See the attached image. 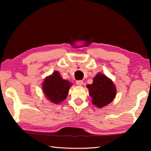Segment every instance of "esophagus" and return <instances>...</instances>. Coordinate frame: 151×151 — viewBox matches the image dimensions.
<instances>
[{"instance_id":"34e87169","label":"esophagus","mask_w":151,"mask_h":151,"mask_svg":"<svg viewBox=\"0 0 151 151\" xmlns=\"http://www.w3.org/2000/svg\"><path fill=\"white\" fill-rule=\"evenodd\" d=\"M76 84L78 86H82V85H83V81H76Z\"/></svg>"}]
</instances>
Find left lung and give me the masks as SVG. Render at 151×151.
<instances>
[{
  "label": "left lung",
  "instance_id": "obj_1",
  "mask_svg": "<svg viewBox=\"0 0 151 151\" xmlns=\"http://www.w3.org/2000/svg\"><path fill=\"white\" fill-rule=\"evenodd\" d=\"M92 103L98 108L106 106L114 100L116 89L113 82L106 75L98 73L93 78V83L87 85Z\"/></svg>",
  "mask_w": 151,
  "mask_h": 151
}]
</instances>
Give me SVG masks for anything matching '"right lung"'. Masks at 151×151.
I'll return each instance as SVG.
<instances>
[{
    "instance_id": "1",
    "label": "right lung",
    "mask_w": 151,
    "mask_h": 151,
    "mask_svg": "<svg viewBox=\"0 0 151 151\" xmlns=\"http://www.w3.org/2000/svg\"><path fill=\"white\" fill-rule=\"evenodd\" d=\"M72 83L64 80L58 71L46 77L42 84V91L47 98L52 103L58 104L65 101Z\"/></svg>"
}]
</instances>
